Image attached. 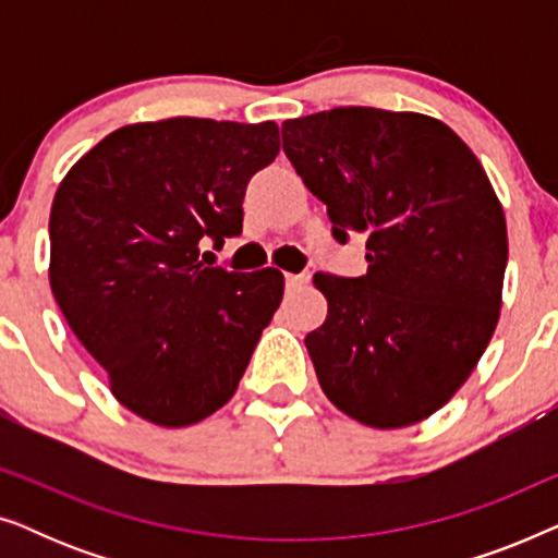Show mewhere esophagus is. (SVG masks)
I'll list each match as a JSON object with an SVG mask.
<instances>
[{
	"instance_id": "1",
	"label": "esophagus",
	"mask_w": 558,
	"mask_h": 558,
	"mask_svg": "<svg viewBox=\"0 0 558 558\" xmlns=\"http://www.w3.org/2000/svg\"><path fill=\"white\" fill-rule=\"evenodd\" d=\"M284 279H287V287H289V289L304 287V284H310V271H302V274H284Z\"/></svg>"
}]
</instances>
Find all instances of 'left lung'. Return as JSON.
<instances>
[{
  "label": "left lung",
  "mask_w": 558,
  "mask_h": 558,
  "mask_svg": "<svg viewBox=\"0 0 558 558\" xmlns=\"http://www.w3.org/2000/svg\"><path fill=\"white\" fill-rule=\"evenodd\" d=\"M281 140L335 241L368 235L363 277L315 274L327 319L304 345L319 386L365 426L422 422L460 391L498 325V195L468 144L424 113L340 106L284 121Z\"/></svg>",
  "instance_id": "left-lung-1"
}]
</instances>
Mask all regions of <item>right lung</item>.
<instances>
[{"instance_id":"add662e5","label":"right lung","mask_w":558,"mask_h":558,"mask_svg":"<svg viewBox=\"0 0 558 558\" xmlns=\"http://www.w3.org/2000/svg\"><path fill=\"white\" fill-rule=\"evenodd\" d=\"M279 126L174 117L129 124L86 151L50 210V287L121 407L190 426L239 388L284 277L201 262L243 228L248 180Z\"/></svg>"}]
</instances>
